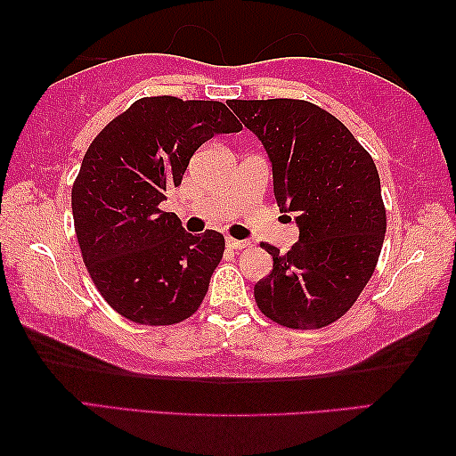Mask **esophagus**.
Returning <instances> with one entry per match:
<instances>
[{
	"instance_id": "esophagus-1",
	"label": "esophagus",
	"mask_w": 456,
	"mask_h": 456,
	"mask_svg": "<svg viewBox=\"0 0 456 456\" xmlns=\"http://www.w3.org/2000/svg\"><path fill=\"white\" fill-rule=\"evenodd\" d=\"M226 246L228 248H236V250H240V248H246V246H248V242H244V240H236V238H226Z\"/></svg>"
}]
</instances>
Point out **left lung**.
<instances>
[{"mask_svg": "<svg viewBox=\"0 0 456 456\" xmlns=\"http://www.w3.org/2000/svg\"><path fill=\"white\" fill-rule=\"evenodd\" d=\"M263 141L274 200L295 212L298 242L287 255L263 242L273 271L255 285L258 309L290 330H319L352 309L376 271L386 208L371 155L346 125L297 99L230 101Z\"/></svg>", "mask_w": 456, "mask_h": 456, "instance_id": "left-lung-1", "label": "left lung"}]
</instances>
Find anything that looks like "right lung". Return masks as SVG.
<instances>
[{
  "label": "right lung",
  "instance_id": "right-lung-1",
  "mask_svg": "<svg viewBox=\"0 0 456 456\" xmlns=\"http://www.w3.org/2000/svg\"><path fill=\"white\" fill-rule=\"evenodd\" d=\"M242 125L220 101L145 96L94 137L72 185L86 271L104 301L139 325H174L204 301L224 255L216 230L193 236L161 201L191 155Z\"/></svg>",
  "mask_w": 456,
  "mask_h": 456
}]
</instances>
